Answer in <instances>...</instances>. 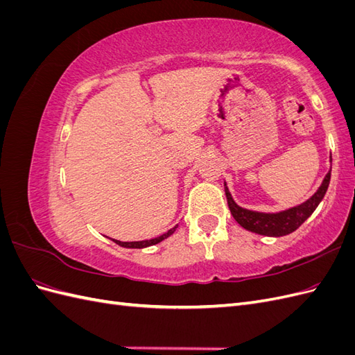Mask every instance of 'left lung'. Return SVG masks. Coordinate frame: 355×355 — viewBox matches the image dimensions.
<instances>
[{
	"instance_id": "obj_1",
	"label": "left lung",
	"mask_w": 355,
	"mask_h": 355,
	"mask_svg": "<svg viewBox=\"0 0 355 355\" xmlns=\"http://www.w3.org/2000/svg\"><path fill=\"white\" fill-rule=\"evenodd\" d=\"M330 171L331 170H329L323 184H321V187L317 189V192L313 197L306 200L305 202L299 204L296 207L287 209L278 213H261V211L247 210L237 206L231 197V192L227 184H225V196H227L231 214L244 230L259 234V235H266V237H283V235L292 234L293 231H296L300 225H302L311 214L314 213L321 200L324 198V194L329 188Z\"/></svg>"
}]
</instances>
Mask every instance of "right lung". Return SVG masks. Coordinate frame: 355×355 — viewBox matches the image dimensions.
Listing matches in <instances>:
<instances>
[{
	"mask_svg": "<svg viewBox=\"0 0 355 355\" xmlns=\"http://www.w3.org/2000/svg\"><path fill=\"white\" fill-rule=\"evenodd\" d=\"M176 228H178V225H176L175 228L168 230L166 234L159 235V237L153 239V240H145V241H130V243H124V241H118V240H112V241H114V243H116L118 245H121V247H127V249H144V247L154 245V244H158V243H161L163 240H166L167 237H170V235L176 231Z\"/></svg>",
	"mask_w": 355,
	"mask_h": 355,
	"instance_id": "1",
	"label": "right lung"
}]
</instances>
